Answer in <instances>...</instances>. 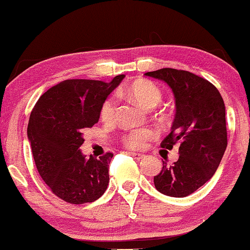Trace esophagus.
Masks as SVG:
<instances>
[{"label":"esophagus","instance_id":"esophagus-1","mask_svg":"<svg viewBox=\"0 0 250 250\" xmlns=\"http://www.w3.org/2000/svg\"><path fill=\"white\" fill-rule=\"evenodd\" d=\"M129 155H131L132 157H134L135 160H142V158L145 157L144 154H139V153H132V151H129Z\"/></svg>","mask_w":250,"mask_h":250}]
</instances>
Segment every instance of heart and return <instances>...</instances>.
I'll return each mask as SVG.
<instances>
[{
	"mask_svg": "<svg viewBox=\"0 0 250 250\" xmlns=\"http://www.w3.org/2000/svg\"><path fill=\"white\" fill-rule=\"evenodd\" d=\"M122 95L128 96L134 100L144 109L150 110L160 104L162 101V93L154 83L148 80H137L124 87L121 90ZM116 101L113 97L106 99L101 106L100 116L103 122H111L115 117ZM154 137L151 129H139L127 133L124 137V144L131 149H140L145 146L148 139Z\"/></svg>",
	"mask_w": 250,
	"mask_h": 250,
	"instance_id": "b5f03b06",
	"label": "heart"
}]
</instances>
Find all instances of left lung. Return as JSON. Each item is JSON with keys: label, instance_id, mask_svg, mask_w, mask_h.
Masks as SVG:
<instances>
[{"label": "left lung", "instance_id": "1", "mask_svg": "<svg viewBox=\"0 0 250 250\" xmlns=\"http://www.w3.org/2000/svg\"><path fill=\"white\" fill-rule=\"evenodd\" d=\"M145 74L167 83L176 101L171 133L161 146L170 150L180 142L179 158L171 167L163 161L155 187L167 196H188L211 179L225 153L224 101L211 83L188 71L167 67Z\"/></svg>", "mask_w": 250, "mask_h": 250}]
</instances>
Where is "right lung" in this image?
I'll return each mask as SVG.
<instances>
[{
    "label": "right lung",
    "mask_w": 250,
    "mask_h": 250,
    "mask_svg": "<svg viewBox=\"0 0 250 250\" xmlns=\"http://www.w3.org/2000/svg\"><path fill=\"white\" fill-rule=\"evenodd\" d=\"M124 78L64 80L41 95L32 110L27 138L35 165L51 192L67 203L94 202L108 187L113 154L86 158L80 146L86 129L99 122L103 102Z\"/></svg>",
    "instance_id": "right-lung-1"
}]
</instances>
